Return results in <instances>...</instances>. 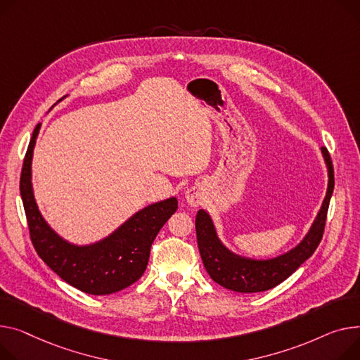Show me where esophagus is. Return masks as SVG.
Masks as SVG:
<instances>
[{"label":"esophagus","mask_w":360,"mask_h":360,"mask_svg":"<svg viewBox=\"0 0 360 360\" xmlns=\"http://www.w3.org/2000/svg\"><path fill=\"white\" fill-rule=\"evenodd\" d=\"M185 198L191 207H198L204 200L202 189L200 186H191L185 193Z\"/></svg>","instance_id":"esophagus-1"}]
</instances>
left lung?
Segmentation results:
<instances>
[{"label":"left lung","instance_id":"1","mask_svg":"<svg viewBox=\"0 0 360 360\" xmlns=\"http://www.w3.org/2000/svg\"><path fill=\"white\" fill-rule=\"evenodd\" d=\"M321 152L328 169L327 194L317 219L304 237V240L288 253L268 260H256L234 255L219 240L210 215L204 210L197 212L195 230L198 249L204 268L214 282L234 292L249 294L268 291L291 276L316 252L323 238L327 210L334 189V169L330 153L326 148H321Z\"/></svg>","mask_w":360,"mask_h":360}]
</instances>
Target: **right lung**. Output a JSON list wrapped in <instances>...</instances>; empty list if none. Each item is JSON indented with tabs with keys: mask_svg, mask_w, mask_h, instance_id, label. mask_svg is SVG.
I'll return each instance as SVG.
<instances>
[{
	"mask_svg": "<svg viewBox=\"0 0 360 360\" xmlns=\"http://www.w3.org/2000/svg\"><path fill=\"white\" fill-rule=\"evenodd\" d=\"M39 130L40 123L30 139L20 176V194L37 255L65 282L82 292L107 295L127 288L146 271L155 237L178 210L176 198H167L140 210L98 243L70 245L47 226L34 201L32 158Z\"/></svg>",
	"mask_w": 360,
	"mask_h": 360,
	"instance_id": "1",
	"label": "right lung"
}]
</instances>
